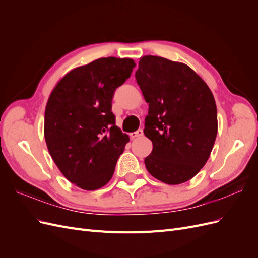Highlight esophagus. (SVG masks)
Returning <instances> with one entry per match:
<instances>
[{
    "instance_id": "esophagus-1",
    "label": "esophagus",
    "mask_w": 258,
    "mask_h": 258,
    "mask_svg": "<svg viewBox=\"0 0 258 258\" xmlns=\"http://www.w3.org/2000/svg\"><path fill=\"white\" fill-rule=\"evenodd\" d=\"M143 136V131L140 129V130H137L135 132H131L130 134V138L131 139H136V138H139V137H142Z\"/></svg>"
}]
</instances>
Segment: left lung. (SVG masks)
Listing matches in <instances>:
<instances>
[{
    "label": "left lung",
    "instance_id": "obj_1",
    "mask_svg": "<svg viewBox=\"0 0 258 258\" xmlns=\"http://www.w3.org/2000/svg\"><path fill=\"white\" fill-rule=\"evenodd\" d=\"M137 83L148 103L144 135L153 151L144 159L155 178L177 185L206 165L217 135V111L207 83L182 62L140 58Z\"/></svg>",
    "mask_w": 258,
    "mask_h": 258
}]
</instances>
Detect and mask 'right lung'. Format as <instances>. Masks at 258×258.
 Wrapping results in <instances>:
<instances>
[{"label": "right lung", "instance_id": "add662e5", "mask_svg": "<svg viewBox=\"0 0 258 258\" xmlns=\"http://www.w3.org/2000/svg\"><path fill=\"white\" fill-rule=\"evenodd\" d=\"M135 61L100 58L66 74L45 108L46 145L61 173L85 190L111 181L129 137L116 126L112 100Z\"/></svg>", "mask_w": 258, "mask_h": 258}]
</instances>
